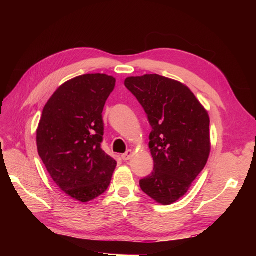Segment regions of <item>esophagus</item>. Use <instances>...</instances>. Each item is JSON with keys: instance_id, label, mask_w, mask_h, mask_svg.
Returning a JSON list of instances; mask_svg holds the SVG:
<instances>
[{"instance_id": "34e87169", "label": "esophagus", "mask_w": 256, "mask_h": 256, "mask_svg": "<svg viewBox=\"0 0 256 256\" xmlns=\"http://www.w3.org/2000/svg\"><path fill=\"white\" fill-rule=\"evenodd\" d=\"M132 156H134V152L131 150H128L125 154H122V159L124 161H127V160H129Z\"/></svg>"}]
</instances>
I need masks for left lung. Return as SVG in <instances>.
I'll use <instances>...</instances> for the list:
<instances>
[{
	"mask_svg": "<svg viewBox=\"0 0 256 256\" xmlns=\"http://www.w3.org/2000/svg\"><path fill=\"white\" fill-rule=\"evenodd\" d=\"M125 86L152 126L154 170L140 187L156 202L170 205L186 194L206 166L210 152L208 113L186 85L166 76H130Z\"/></svg>",
	"mask_w": 256,
	"mask_h": 256,
	"instance_id": "left-lung-1",
	"label": "left lung"
}]
</instances>
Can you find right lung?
Listing matches in <instances>:
<instances>
[{
	"instance_id": "right-lung-1",
	"label": "right lung",
	"mask_w": 256,
	"mask_h": 256,
	"mask_svg": "<svg viewBox=\"0 0 256 256\" xmlns=\"http://www.w3.org/2000/svg\"><path fill=\"white\" fill-rule=\"evenodd\" d=\"M116 80L88 74L60 86L42 110L37 150L52 180L80 202L102 196L110 186L116 161L102 148V111Z\"/></svg>"
}]
</instances>
